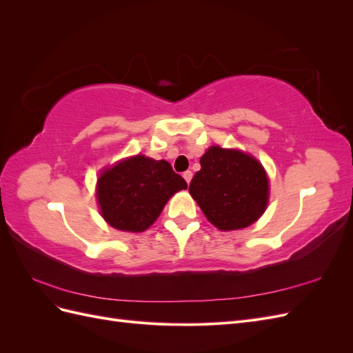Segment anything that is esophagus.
Masks as SVG:
<instances>
[{
  "instance_id": "1",
  "label": "esophagus",
  "mask_w": 353,
  "mask_h": 353,
  "mask_svg": "<svg viewBox=\"0 0 353 353\" xmlns=\"http://www.w3.org/2000/svg\"><path fill=\"white\" fill-rule=\"evenodd\" d=\"M183 176H184V179L187 181V184H190L191 178H193V172H191V170H185V172L183 174Z\"/></svg>"
}]
</instances>
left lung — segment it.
I'll return each mask as SVG.
<instances>
[{"label":"left lung","mask_w":353,"mask_h":353,"mask_svg":"<svg viewBox=\"0 0 353 353\" xmlns=\"http://www.w3.org/2000/svg\"><path fill=\"white\" fill-rule=\"evenodd\" d=\"M190 183V194L209 222L222 231L252 225L268 205V178L254 157L210 147Z\"/></svg>","instance_id":"1"}]
</instances>
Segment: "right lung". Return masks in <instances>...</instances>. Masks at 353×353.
<instances>
[{"label": "right lung", "instance_id": "1", "mask_svg": "<svg viewBox=\"0 0 353 353\" xmlns=\"http://www.w3.org/2000/svg\"><path fill=\"white\" fill-rule=\"evenodd\" d=\"M185 188V179L166 160L138 154L104 170L97 199L103 218L113 228L141 232L159 218L168 200Z\"/></svg>", "mask_w": 353, "mask_h": 353}]
</instances>
